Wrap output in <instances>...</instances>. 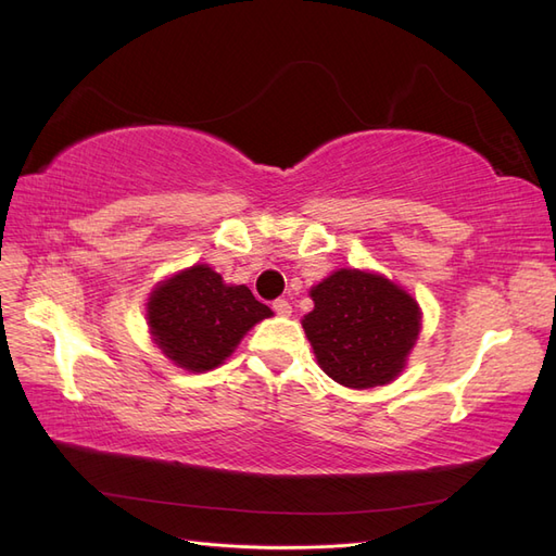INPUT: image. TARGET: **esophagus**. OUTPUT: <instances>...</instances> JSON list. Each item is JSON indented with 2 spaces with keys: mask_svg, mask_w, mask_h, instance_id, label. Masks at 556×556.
I'll return each instance as SVG.
<instances>
[{
  "mask_svg": "<svg viewBox=\"0 0 556 556\" xmlns=\"http://www.w3.org/2000/svg\"><path fill=\"white\" fill-rule=\"evenodd\" d=\"M274 311H276L278 315H282V317L292 315V306H290V301H285V299H276V301H274Z\"/></svg>",
  "mask_w": 556,
  "mask_h": 556,
  "instance_id": "obj_1",
  "label": "esophagus"
}]
</instances>
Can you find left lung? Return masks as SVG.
<instances>
[{
	"label": "left lung",
	"mask_w": 556,
	"mask_h": 556,
	"mask_svg": "<svg viewBox=\"0 0 556 556\" xmlns=\"http://www.w3.org/2000/svg\"><path fill=\"white\" fill-rule=\"evenodd\" d=\"M304 331L323 371L352 390L394 380L419 331L415 299L382 276L341 268L311 290Z\"/></svg>",
	"instance_id": "8db88e82"
}]
</instances>
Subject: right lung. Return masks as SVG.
<instances>
[{
	"mask_svg": "<svg viewBox=\"0 0 556 556\" xmlns=\"http://www.w3.org/2000/svg\"><path fill=\"white\" fill-rule=\"evenodd\" d=\"M268 315L271 308L245 285L229 288L206 264L164 280L148 301V325L160 350L197 374L223 364L243 333Z\"/></svg>",
	"mask_w": 556,
	"mask_h": 556,
	"instance_id": "1",
	"label": "right lung"
}]
</instances>
